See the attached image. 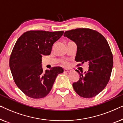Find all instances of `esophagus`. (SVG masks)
<instances>
[{"label": "esophagus", "mask_w": 123, "mask_h": 123, "mask_svg": "<svg viewBox=\"0 0 123 123\" xmlns=\"http://www.w3.org/2000/svg\"><path fill=\"white\" fill-rule=\"evenodd\" d=\"M64 72H68V73H69V72H71L72 70L70 69H64Z\"/></svg>", "instance_id": "esophagus-1"}]
</instances>
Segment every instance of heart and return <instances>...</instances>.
Segmentation results:
<instances>
[{
  "label": "heart",
  "mask_w": 123,
  "mask_h": 123,
  "mask_svg": "<svg viewBox=\"0 0 123 123\" xmlns=\"http://www.w3.org/2000/svg\"><path fill=\"white\" fill-rule=\"evenodd\" d=\"M63 64H64L65 65H69L68 62H67V61H63Z\"/></svg>",
  "instance_id": "heart-1"
}]
</instances>
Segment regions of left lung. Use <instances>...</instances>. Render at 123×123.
I'll use <instances>...</instances> for the list:
<instances>
[{"mask_svg": "<svg viewBox=\"0 0 123 123\" xmlns=\"http://www.w3.org/2000/svg\"><path fill=\"white\" fill-rule=\"evenodd\" d=\"M64 36L77 44L75 60L77 66L88 62L87 72L80 73V79L73 84L75 92L84 98H92L100 93L110 80L113 56L106 38L95 30L77 28L65 31Z\"/></svg>", "mask_w": 123, "mask_h": 123, "instance_id": "1", "label": "left lung"}]
</instances>
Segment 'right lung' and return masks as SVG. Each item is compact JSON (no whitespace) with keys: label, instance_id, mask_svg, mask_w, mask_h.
I'll list each match as a JSON object with an SVG mask.
<instances>
[{"label":"right lung","instance_id":"obj_1","mask_svg":"<svg viewBox=\"0 0 123 123\" xmlns=\"http://www.w3.org/2000/svg\"><path fill=\"white\" fill-rule=\"evenodd\" d=\"M64 31H28L18 38L9 59V67L17 87L32 98L45 97L51 91L55 79L63 69L54 67L43 71V55H49L54 43Z\"/></svg>","mask_w":123,"mask_h":123}]
</instances>
